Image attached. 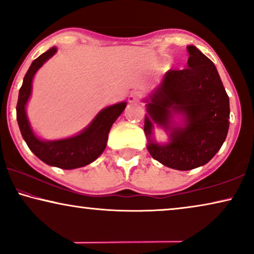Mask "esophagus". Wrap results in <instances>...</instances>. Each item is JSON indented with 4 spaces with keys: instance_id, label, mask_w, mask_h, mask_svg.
Segmentation results:
<instances>
[{
    "instance_id": "obj_1",
    "label": "esophagus",
    "mask_w": 254,
    "mask_h": 254,
    "mask_svg": "<svg viewBox=\"0 0 254 254\" xmlns=\"http://www.w3.org/2000/svg\"><path fill=\"white\" fill-rule=\"evenodd\" d=\"M141 92L140 91H131L128 96V102L129 103H136L141 99Z\"/></svg>"
}]
</instances>
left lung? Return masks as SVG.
I'll return each instance as SVG.
<instances>
[{
    "label": "left lung",
    "instance_id": "left-lung-1",
    "mask_svg": "<svg viewBox=\"0 0 254 254\" xmlns=\"http://www.w3.org/2000/svg\"><path fill=\"white\" fill-rule=\"evenodd\" d=\"M189 68L166 71L147 102L144 133L152 158L168 168L187 171L207 164L220 150L229 130V97L215 64L195 46H187ZM182 118L177 124L173 118ZM169 133L159 145L153 124Z\"/></svg>",
    "mask_w": 254,
    "mask_h": 254
}]
</instances>
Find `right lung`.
<instances>
[{"label":"right lung","mask_w":254,"mask_h":254,"mask_svg":"<svg viewBox=\"0 0 254 254\" xmlns=\"http://www.w3.org/2000/svg\"><path fill=\"white\" fill-rule=\"evenodd\" d=\"M57 53V47H52L31 64L24 76L17 102V121L24 141L30 150L44 163L57 168L71 170L85 166L96 161L106 148L111 127L118 117L124 112L127 103H118L105 107L97 114L88 127L75 136L62 140L45 141L33 133L26 116V104L31 96L34 75L41 65Z\"/></svg>","instance_id":"right-lung-1"}]
</instances>
